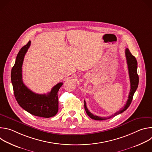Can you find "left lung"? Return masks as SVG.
<instances>
[{
    "label": "left lung",
    "mask_w": 152,
    "mask_h": 152,
    "mask_svg": "<svg viewBox=\"0 0 152 152\" xmlns=\"http://www.w3.org/2000/svg\"><path fill=\"white\" fill-rule=\"evenodd\" d=\"M125 55H126V58L127 60V67H128V70H129V78H130V82H131V90H130L129 94L128 96V99L127 100L126 104L124 105V106L122 108V109L118 112L115 113L114 115L107 117H99L93 115L92 113H91L89 110H88L87 107H86V102L84 100V107L85 111L87 114V115L92 119L96 120H107V119H110L113 117H115L117 115H118L124 111H125L128 107L131 104L134 94L135 92L136 91L138 86V83H139V77L137 73V61L134 56L132 55V53L130 52L129 50L126 48L125 50Z\"/></svg>",
    "instance_id": "1"
}]
</instances>
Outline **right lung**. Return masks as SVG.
Instances as JSON below:
<instances>
[{
    "label": "right lung",
    "mask_w": 152,
    "mask_h": 152,
    "mask_svg": "<svg viewBox=\"0 0 152 152\" xmlns=\"http://www.w3.org/2000/svg\"><path fill=\"white\" fill-rule=\"evenodd\" d=\"M30 45L29 41L26 45L20 49L11 70V79L14 96L18 104L32 115L45 118L52 117L58 111V92L63 83L59 82L56 84L47 94H36L23 83L21 67L25 55Z\"/></svg>",
    "instance_id": "add662e5"
}]
</instances>
